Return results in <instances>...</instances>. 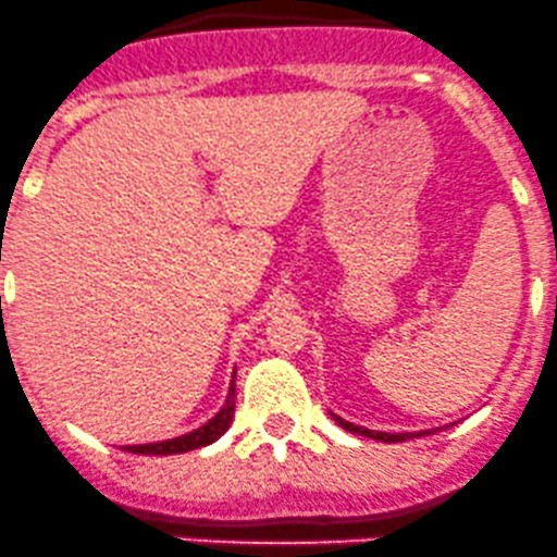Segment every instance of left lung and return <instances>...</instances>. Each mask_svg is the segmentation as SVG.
<instances>
[{
    "mask_svg": "<svg viewBox=\"0 0 557 557\" xmlns=\"http://www.w3.org/2000/svg\"><path fill=\"white\" fill-rule=\"evenodd\" d=\"M332 417H334V422H339V428H345L348 433L363 435V438L385 441V444H398V441H409V438H417V435H424V433H380V430H367V428H358V424H352V422H345L343 417H337V414H332Z\"/></svg>",
    "mask_w": 557,
    "mask_h": 557,
    "instance_id": "8db88e82",
    "label": "left lung"
}]
</instances>
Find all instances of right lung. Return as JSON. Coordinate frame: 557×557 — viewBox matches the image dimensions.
<instances>
[{"mask_svg": "<svg viewBox=\"0 0 557 557\" xmlns=\"http://www.w3.org/2000/svg\"><path fill=\"white\" fill-rule=\"evenodd\" d=\"M236 376V374H233ZM233 411H236V382H231L228 387V398H225V406L212 417L207 424H201L199 430L194 433L181 435V438H170V441H159V444H140V446H127V451L133 454H148V457H159V454H183L190 451V448H201L209 446L212 441H218L225 430L231 428Z\"/></svg>", "mask_w": 557, "mask_h": 557, "instance_id": "right-lung-1", "label": "right lung"}]
</instances>
